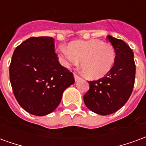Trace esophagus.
<instances>
[{
	"label": "esophagus",
	"instance_id": "esophagus-1",
	"mask_svg": "<svg viewBox=\"0 0 146 146\" xmlns=\"http://www.w3.org/2000/svg\"><path fill=\"white\" fill-rule=\"evenodd\" d=\"M73 76H74V79H75V80H76V81H77V80H79L80 79V77L79 76H77L76 74H74V75H73Z\"/></svg>",
	"mask_w": 146,
	"mask_h": 146
}]
</instances>
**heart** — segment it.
<instances>
[{"mask_svg":"<svg viewBox=\"0 0 146 146\" xmlns=\"http://www.w3.org/2000/svg\"><path fill=\"white\" fill-rule=\"evenodd\" d=\"M59 61L65 67L77 65L81 60V66L92 79H100L112 70L116 51L110 43H103L98 39L75 40L67 47L58 48Z\"/></svg>","mask_w":146,"mask_h":146,"instance_id":"obj_1","label":"heart"}]
</instances>
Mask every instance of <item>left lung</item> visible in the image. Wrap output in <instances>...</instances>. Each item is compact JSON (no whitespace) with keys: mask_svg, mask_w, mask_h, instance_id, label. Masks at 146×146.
<instances>
[{"mask_svg":"<svg viewBox=\"0 0 146 146\" xmlns=\"http://www.w3.org/2000/svg\"><path fill=\"white\" fill-rule=\"evenodd\" d=\"M116 51V60L106 76L90 81V89L84 95L86 106L94 113L106 116L122 108L131 95L135 79L134 53L125 42L107 36Z\"/></svg>","mask_w":146,"mask_h":146,"instance_id":"obj_1","label":"left lung"}]
</instances>
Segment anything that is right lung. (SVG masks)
I'll return each instance as SVG.
<instances>
[{
  "mask_svg": "<svg viewBox=\"0 0 146 146\" xmlns=\"http://www.w3.org/2000/svg\"><path fill=\"white\" fill-rule=\"evenodd\" d=\"M54 39L30 37L14 51L9 67L10 81L21 107L35 116L52 113L63 92L74 81L73 73L61 66Z\"/></svg>",
  "mask_w": 146,
  "mask_h": 146,
  "instance_id": "right-lung-1",
  "label": "right lung"
}]
</instances>
